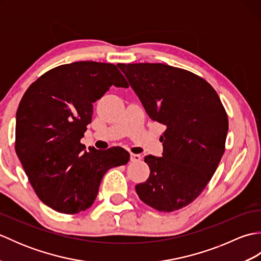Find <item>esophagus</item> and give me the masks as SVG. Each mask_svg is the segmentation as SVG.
Returning a JSON list of instances; mask_svg holds the SVG:
<instances>
[{"instance_id": "34e87169", "label": "esophagus", "mask_w": 261, "mask_h": 261, "mask_svg": "<svg viewBox=\"0 0 261 261\" xmlns=\"http://www.w3.org/2000/svg\"><path fill=\"white\" fill-rule=\"evenodd\" d=\"M130 159H131L132 163H138V162H140V160H141V156H140V154H137V153H131Z\"/></svg>"}]
</instances>
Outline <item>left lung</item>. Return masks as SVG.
Here are the masks:
<instances>
[{"label": "left lung", "mask_w": 261, "mask_h": 261, "mask_svg": "<svg viewBox=\"0 0 261 261\" xmlns=\"http://www.w3.org/2000/svg\"><path fill=\"white\" fill-rule=\"evenodd\" d=\"M149 118L163 123L162 157L149 154V178L136 186L143 203L173 212L192 203L224 153L229 121L208 83L165 64H118Z\"/></svg>", "instance_id": "8db88e82"}]
</instances>
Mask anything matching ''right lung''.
<instances>
[{
	"label": "right lung",
	"mask_w": 261,
	"mask_h": 261,
	"mask_svg": "<svg viewBox=\"0 0 261 261\" xmlns=\"http://www.w3.org/2000/svg\"><path fill=\"white\" fill-rule=\"evenodd\" d=\"M112 85L129 86L115 65L76 62L39 77L19 104L15 152L38 197L57 212L91 207L104 174L129 162L124 149L86 150L81 143L93 103Z\"/></svg>",
	"instance_id": "1"
}]
</instances>
